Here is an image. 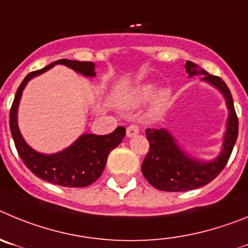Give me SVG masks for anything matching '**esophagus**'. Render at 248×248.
<instances>
[{"label": "esophagus", "instance_id": "34e87169", "mask_svg": "<svg viewBox=\"0 0 248 248\" xmlns=\"http://www.w3.org/2000/svg\"><path fill=\"white\" fill-rule=\"evenodd\" d=\"M138 132H140V128H138L136 124H131V126L127 127V129H126V135L128 138L135 137V136L138 135Z\"/></svg>", "mask_w": 248, "mask_h": 248}]
</instances>
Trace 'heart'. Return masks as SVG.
Masks as SVG:
<instances>
[{"label":"heart","mask_w":248,"mask_h":248,"mask_svg":"<svg viewBox=\"0 0 248 248\" xmlns=\"http://www.w3.org/2000/svg\"><path fill=\"white\" fill-rule=\"evenodd\" d=\"M170 90L169 89H160L157 91V84L153 81H146L137 84L133 88L128 89L121 93L119 104L124 108H137L140 105L146 104L152 99L149 115L152 117H159L164 115L168 110L170 102Z\"/></svg>","instance_id":"1"}]
</instances>
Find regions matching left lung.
<instances>
[{"mask_svg": "<svg viewBox=\"0 0 248 248\" xmlns=\"http://www.w3.org/2000/svg\"><path fill=\"white\" fill-rule=\"evenodd\" d=\"M189 78L202 75V81L215 88L224 96L229 111L222 136L221 149L216 157L202 159L185 151L167 128L146 129L149 152L142 163V174L149 184L163 191H188L209 184L225 168L237 140L238 121L229 88L218 77L210 75L193 62L186 60Z\"/></svg>", "mask_w": 248, "mask_h": 248, "instance_id": "8db88e82", "label": "left lung"}]
</instances>
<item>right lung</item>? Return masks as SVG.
<instances>
[{
    "label": "right lung",
    "instance_id": "obj_1",
    "mask_svg": "<svg viewBox=\"0 0 248 248\" xmlns=\"http://www.w3.org/2000/svg\"><path fill=\"white\" fill-rule=\"evenodd\" d=\"M58 64L68 66L85 78L96 77V66L93 63L69 59L57 60L41 70L30 73L19 85L11 108V133L21 159L38 178L62 186L84 188L99 179L106 166L110 152L121 143L126 135V129L122 126L117 127L112 133L105 136L82 133L70 146L50 155L35 151L27 143L18 126V108L22 93L33 78L44 74Z\"/></svg>",
    "mask_w": 248,
    "mask_h": 248
}]
</instances>
